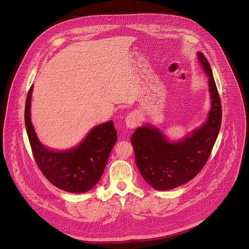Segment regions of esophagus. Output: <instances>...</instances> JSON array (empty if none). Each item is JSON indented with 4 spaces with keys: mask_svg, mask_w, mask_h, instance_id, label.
Masks as SVG:
<instances>
[{
    "mask_svg": "<svg viewBox=\"0 0 249 249\" xmlns=\"http://www.w3.org/2000/svg\"><path fill=\"white\" fill-rule=\"evenodd\" d=\"M139 124V120L136 116V114L134 113H129L126 117H125V124L127 127L129 128H134L135 126H137Z\"/></svg>",
    "mask_w": 249,
    "mask_h": 249,
    "instance_id": "obj_1",
    "label": "esophagus"
}]
</instances>
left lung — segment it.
<instances>
[{"instance_id": "obj_1", "label": "left lung", "mask_w": 249, "mask_h": 249, "mask_svg": "<svg viewBox=\"0 0 249 249\" xmlns=\"http://www.w3.org/2000/svg\"><path fill=\"white\" fill-rule=\"evenodd\" d=\"M197 57L209 77L211 110L205 124L179 142H169L151 125L137 128L130 139L142 178L158 191L177 188L196 177L206 164L220 129L221 102L213 72L202 53L198 52Z\"/></svg>"}]
</instances>
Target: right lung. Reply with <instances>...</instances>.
Segmentation results:
<instances>
[{"instance_id": "1", "label": "right lung", "mask_w": 249, "mask_h": 249, "mask_svg": "<svg viewBox=\"0 0 249 249\" xmlns=\"http://www.w3.org/2000/svg\"><path fill=\"white\" fill-rule=\"evenodd\" d=\"M31 87L25 107V124L36 164L44 177L55 187L73 194L90 191L102 178L118 135L109 121L94 127L74 148L55 151L38 140L31 121Z\"/></svg>"}]
</instances>
